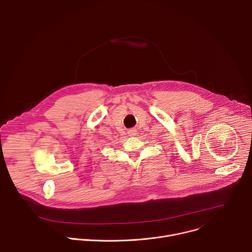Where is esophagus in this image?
<instances>
[{
    "label": "esophagus",
    "instance_id": "34e87169",
    "mask_svg": "<svg viewBox=\"0 0 252 252\" xmlns=\"http://www.w3.org/2000/svg\"><path fill=\"white\" fill-rule=\"evenodd\" d=\"M127 133H128V135H135L136 130H135V129H133V128H131V129H129V130L127 131Z\"/></svg>",
    "mask_w": 252,
    "mask_h": 252
}]
</instances>
